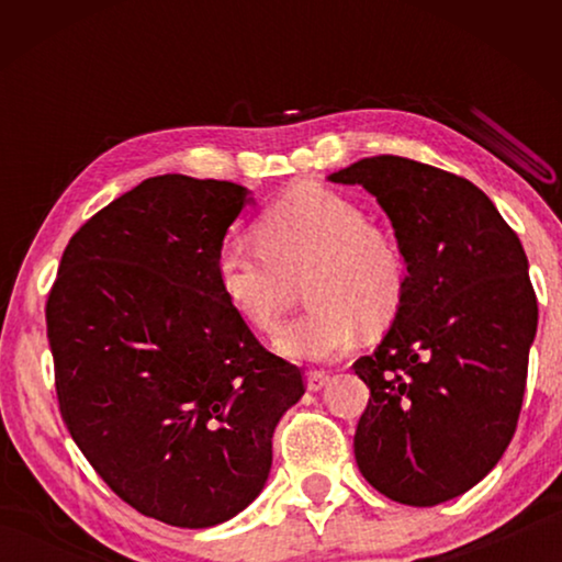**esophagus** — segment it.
<instances>
[{"label":"esophagus","mask_w":562,"mask_h":562,"mask_svg":"<svg viewBox=\"0 0 562 562\" xmlns=\"http://www.w3.org/2000/svg\"><path fill=\"white\" fill-rule=\"evenodd\" d=\"M329 382V376L325 372H307V389L310 392H319V389H325Z\"/></svg>","instance_id":"esophagus-1"}]
</instances>
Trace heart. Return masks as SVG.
Instances as JSON below:
<instances>
[{"label": "heart", "instance_id": "obj_1", "mask_svg": "<svg viewBox=\"0 0 562 562\" xmlns=\"http://www.w3.org/2000/svg\"><path fill=\"white\" fill-rule=\"evenodd\" d=\"M255 235L260 250L240 240L221 247L215 278L247 325L272 331L288 307L290 280L307 272L302 294L310 310L274 339L284 357L337 359L355 345L361 325L382 329L402 307V250L337 190L294 186L260 217Z\"/></svg>", "mask_w": 562, "mask_h": 562}]
</instances>
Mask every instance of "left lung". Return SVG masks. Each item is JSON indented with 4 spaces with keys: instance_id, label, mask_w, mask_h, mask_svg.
Segmentation results:
<instances>
[{
    "instance_id": "left-lung-1",
    "label": "left lung",
    "mask_w": 562,
    "mask_h": 562,
    "mask_svg": "<svg viewBox=\"0 0 562 562\" xmlns=\"http://www.w3.org/2000/svg\"><path fill=\"white\" fill-rule=\"evenodd\" d=\"M376 198L406 262V290L374 355L355 361L369 404L357 465L404 506L473 488L516 434L538 302L528 258L471 180L398 156L329 176Z\"/></svg>"
}]
</instances>
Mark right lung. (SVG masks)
<instances>
[{
	"mask_svg": "<svg viewBox=\"0 0 562 562\" xmlns=\"http://www.w3.org/2000/svg\"><path fill=\"white\" fill-rule=\"evenodd\" d=\"M252 201L227 180L148 178L81 225L46 302L66 429L119 498L168 526L211 528L250 506L274 426L304 394L215 278Z\"/></svg>",
	"mask_w": 562,
	"mask_h": 562,
	"instance_id": "1",
	"label": "right lung"
}]
</instances>
